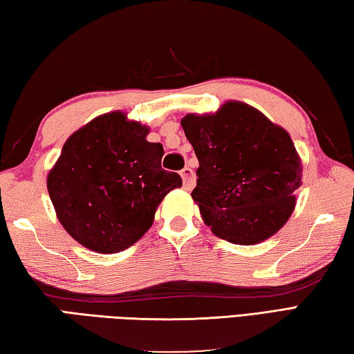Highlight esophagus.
Masks as SVG:
<instances>
[{
    "label": "esophagus",
    "mask_w": 354,
    "mask_h": 354,
    "mask_svg": "<svg viewBox=\"0 0 354 354\" xmlns=\"http://www.w3.org/2000/svg\"><path fill=\"white\" fill-rule=\"evenodd\" d=\"M181 178H183V184H184V189L185 190H190L194 189L195 185V173L189 167H185V169L181 170Z\"/></svg>",
    "instance_id": "esophagus-1"
}]
</instances>
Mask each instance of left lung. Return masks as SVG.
Wrapping results in <instances>:
<instances>
[{
    "label": "left lung",
    "instance_id": "8db88e82",
    "mask_svg": "<svg viewBox=\"0 0 354 354\" xmlns=\"http://www.w3.org/2000/svg\"><path fill=\"white\" fill-rule=\"evenodd\" d=\"M199 167L192 198L212 232L241 246L285 226L301 185V159L289 133L244 102L181 119Z\"/></svg>",
    "mask_w": 354,
    "mask_h": 354
}]
</instances>
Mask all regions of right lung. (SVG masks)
Here are the masks:
<instances>
[{"instance_id":"right-lung-1","label":"right lung","mask_w":354,"mask_h":354,"mask_svg":"<svg viewBox=\"0 0 354 354\" xmlns=\"http://www.w3.org/2000/svg\"><path fill=\"white\" fill-rule=\"evenodd\" d=\"M124 111L97 115L74 131L48 173L55 215L83 248L115 254L151 227L158 205L183 185L160 167L164 149Z\"/></svg>"}]
</instances>
